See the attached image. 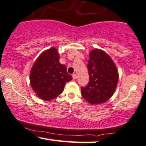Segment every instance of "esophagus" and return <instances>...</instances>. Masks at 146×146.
Returning a JSON list of instances; mask_svg holds the SVG:
<instances>
[{
    "mask_svg": "<svg viewBox=\"0 0 146 146\" xmlns=\"http://www.w3.org/2000/svg\"><path fill=\"white\" fill-rule=\"evenodd\" d=\"M72 78H73V79L74 80H76L77 78V75H76V74H72Z\"/></svg>",
    "mask_w": 146,
    "mask_h": 146,
    "instance_id": "1",
    "label": "esophagus"
}]
</instances>
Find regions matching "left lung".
<instances>
[{"label": "left lung", "mask_w": 146, "mask_h": 146, "mask_svg": "<svg viewBox=\"0 0 146 146\" xmlns=\"http://www.w3.org/2000/svg\"><path fill=\"white\" fill-rule=\"evenodd\" d=\"M89 57V82L85 87H81L82 96L92 104L104 103L114 93L118 73L112 60L103 50H93Z\"/></svg>", "instance_id": "8db88e82"}]
</instances>
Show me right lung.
Wrapping results in <instances>:
<instances>
[{
	"mask_svg": "<svg viewBox=\"0 0 146 146\" xmlns=\"http://www.w3.org/2000/svg\"><path fill=\"white\" fill-rule=\"evenodd\" d=\"M59 59L56 48H52L40 55L31 69V86L43 100H51L59 96L65 84L72 79L67 72L66 66L60 63Z\"/></svg>",
	"mask_w": 146,
	"mask_h": 146,
	"instance_id": "obj_1",
	"label": "right lung"
}]
</instances>
